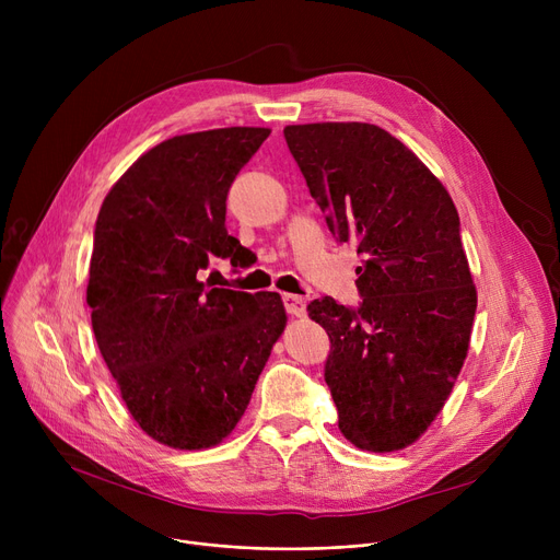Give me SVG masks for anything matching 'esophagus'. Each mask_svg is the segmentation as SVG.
I'll return each mask as SVG.
<instances>
[{
    "instance_id": "34e87169",
    "label": "esophagus",
    "mask_w": 560,
    "mask_h": 560,
    "mask_svg": "<svg viewBox=\"0 0 560 560\" xmlns=\"http://www.w3.org/2000/svg\"><path fill=\"white\" fill-rule=\"evenodd\" d=\"M283 304H285V311H288L290 315H295V317H304V315H306V300H304V298L290 295V292H285V295H283Z\"/></svg>"
}]
</instances>
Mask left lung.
Here are the masks:
<instances>
[{
	"label": "left lung",
	"instance_id": "8db88e82",
	"mask_svg": "<svg viewBox=\"0 0 560 560\" xmlns=\"http://www.w3.org/2000/svg\"><path fill=\"white\" fill-rule=\"evenodd\" d=\"M311 197L340 243L359 241L361 308L308 304L327 329L325 381L338 429L359 450L399 452L431 427L465 363L477 285L458 211L438 176L368 122L283 129Z\"/></svg>",
	"mask_w": 560,
	"mask_h": 560
}]
</instances>
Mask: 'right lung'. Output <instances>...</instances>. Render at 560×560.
<instances>
[{
  "instance_id": "1",
  "label": "right lung",
  "mask_w": 560,
  "mask_h": 560,
  "mask_svg": "<svg viewBox=\"0 0 560 560\" xmlns=\"http://www.w3.org/2000/svg\"><path fill=\"white\" fill-rule=\"evenodd\" d=\"M268 136L226 127L167 138L113 184L97 215L85 290L95 340L131 418L172 450L222 443L285 329L277 292L197 279L211 256H243L224 226L226 192Z\"/></svg>"
}]
</instances>
